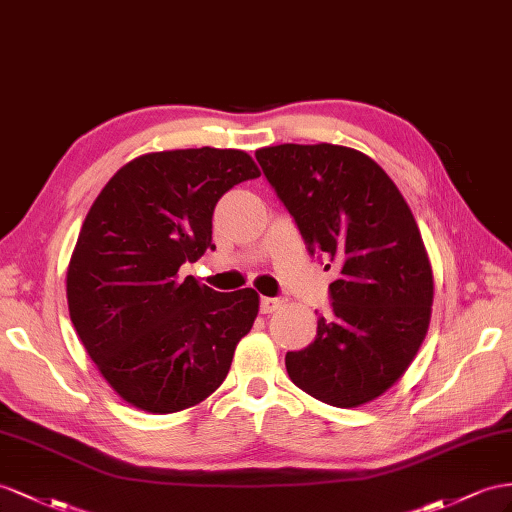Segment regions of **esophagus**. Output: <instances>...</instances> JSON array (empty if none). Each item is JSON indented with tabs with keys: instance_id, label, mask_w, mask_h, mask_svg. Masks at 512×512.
Here are the masks:
<instances>
[{
	"instance_id": "1",
	"label": "esophagus",
	"mask_w": 512,
	"mask_h": 512,
	"mask_svg": "<svg viewBox=\"0 0 512 512\" xmlns=\"http://www.w3.org/2000/svg\"><path fill=\"white\" fill-rule=\"evenodd\" d=\"M283 303H285L283 298H270V296H264V298L259 300V309H261V313H272V311H277L279 307H283Z\"/></svg>"
}]
</instances>
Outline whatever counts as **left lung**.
I'll return each mask as SVG.
<instances>
[{"label": "left lung", "mask_w": 512, "mask_h": 512, "mask_svg": "<svg viewBox=\"0 0 512 512\" xmlns=\"http://www.w3.org/2000/svg\"><path fill=\"white\" fill-rule=\"evenodd\" d=\"M255 157L307 253L339 270L331 311L305 350L287 352V374L339 409L370 402L406 372L430 322L432 270L411 209L385 170L355 149L279 144Z\"/></svg>", "instance_id": "left-lung-1"}]
</instances>
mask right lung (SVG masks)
I'll use <instances>...</instances> for the list:
<instances>
[{
	"label": "right lung",
	"mask_w": 512,
	"mask_h": 512,
	"mask_svg": "<svg viewBox=\"0 0 512 512\" xmlns=\"http://www.w3.org/2000/svg\"><path fill=\"white\" fill-rule=\"evenodd\" d=\"M259 177L238 149H177L125 164L95 199L67 272L69 316L123 400L149 413L199 404L251 331V287L216 292L179 268L212 248L218 199Z\"/></svg>",
	"instance_id": "right-lung-1"
}]
</instances>
